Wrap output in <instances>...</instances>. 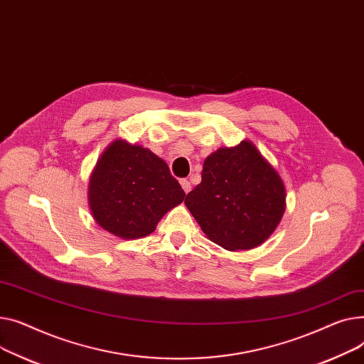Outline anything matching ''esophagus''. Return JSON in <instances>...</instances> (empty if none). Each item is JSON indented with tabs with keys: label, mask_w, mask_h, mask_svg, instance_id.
Returning <instances> with one entry per match:
<instances>
[{
	"label": "esophagus",
	"mask_w": 364,
	"mask_h": 364,
	"mask_svg": "<svg viewBox=\"0 0 364 364\" xmlns=\"http://www.w3.org/2000/svg\"><path fill=\"white\" fill-rule=\"evenodd\" d=\"M181 186L185 191V194H188V192L191 191V182L188 179H181Z\"/></svg>",
	"instance_id": "34e87169"
}]
</instances>
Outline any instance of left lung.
Listing matches in <instances>:
<instances>
[{"instance_id":"obj_1","label":"left lung","mask_w":364,"mask_h":364,"mask_svg":"<svg viewBox=\"0 0 364 364\" xmlns=\"http://www.w3.org/2000/svg\"><path fill=\"white\" fill-rule=\"evenodd\" d=\"M185 205L207 238L229 251L263 244L285 211V186L255 145L219 148L203 166Z\"/></svg>"}]
</instances>
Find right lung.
<instances>
[{"label": "right lung", "instance_id": "1", "mask_svg": "<svg viewBox=\"0 0 364 364\" xmlns=\"http://www.w3.org/2000/svg\"><path fill=\"white\" fill-rule=\"evenodd\" d=\"M183 197L182 186L170 175L164 160L123 139L105 148L88 186L95 222L122 240L154 232L159 220Z\"/></svg>", "mask_w": 364, "mask_h": 364}]
</instances>
